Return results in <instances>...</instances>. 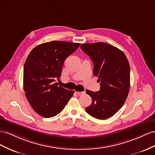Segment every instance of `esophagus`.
<instances>
[{
    "label": "esophagus",
    "instance_id": "34e87169",
    "mask_svg": "<svg viewBox=\"0 0 155 155\" xmlns=\"http://www.w3.org/2000/svg\"><path fill=\"white\" fill-rule=\"evenodd\" d=\"M75 94H76L77 95H81L85 94V91H75Z\"/></svg>",
    "mask_w": 155,
    "mask_h": 155
}]
</instances>
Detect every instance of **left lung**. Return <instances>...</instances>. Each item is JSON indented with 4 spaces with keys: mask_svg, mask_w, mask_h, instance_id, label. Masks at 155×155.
<instances>
[{
    "mask_svg": "<svg viewBox=\"0 0 155 155\" xmlns=\"http://www.w3.org/2000/svg\"><path fill=\"white\" fill-rule=\"evenodd\" d=\"M81 48L93 61L94 74L101 82L99 91H86L92 99L86 110L95 118L108 119L123 107L129 94V61L122 51L107 43H84Z\"/></svg>",
    "mask_w": 155,
    "mask_h": 155,
    "instance_id": "left-lung-1",
    "label": "left lung"
}]
</instances>
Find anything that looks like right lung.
Returning a JSON list of instances; mask_svg holds the SVG:
<instances>
[{
    "instance_id": "1",
    "label": "right lung",
    "mask_w": 155,
    "mask_h": 155,
    "mask_svg": "<svg viewBox=\"0 0 155 155\" xmlns=\"http://www.w3.org/2000/svg\"><path fill=\"white\" fill-rule=\"evenodd\" d=\"M81 43L52 41L40 44L30 52L23 71L25 95L34 110L45 118L56 116L64 110L74 91L55 83L61 76L65 60Z\"/></svg>"
}]
</instances>
